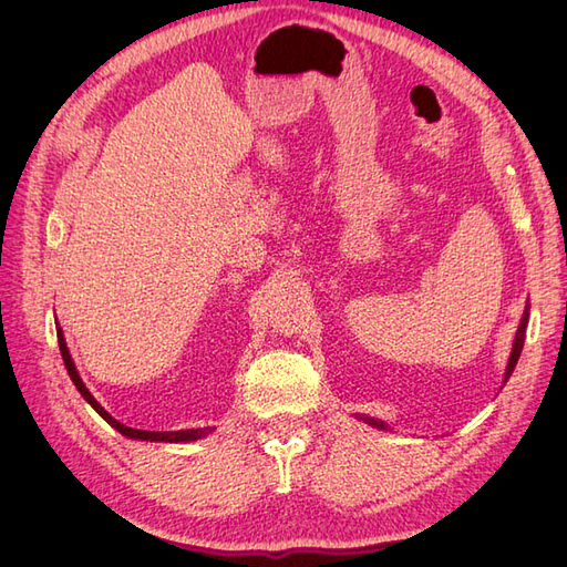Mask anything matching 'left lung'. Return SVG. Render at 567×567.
I'll use <instances>...</instances> for the list:
<instances>
[{
  "instance_id": "obj_1",
  "label": "left lung",
  "mask_w": 567,
  "mask_h": 567,
  "mask_svg": "<svg viewBox=\"0 0 567 567\" xmlns=\"http://www.w3.org/2000/svg\"><path fill=\"white\" fill-rule=\"evenodd\" d=\"M527 321H529V305H525V312H523V319L518 323V331H516V338H513V348H511V354H508V364H506V373H504V383L511 379L513 369H516L518 359H520V352H523V342H525V331H527ZM359 421L369 423L371 427H379V431H390V425L381 419H373V416H364V414H357Z\"/></svg>"
}]
</instances>
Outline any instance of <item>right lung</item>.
Here are the masks:
<instances>
[{
  "mask_svg": "<svg viewBox=\"0 0 567 567\" xmlns=\"http://www.w3.org/2000/svg\"><path fill=\"white\" fill-rule=\"evenodd\" d=\"M56 336H59V350H61V357H63V364H65V369H68V375H71V381L75 383V388L80 390V394L84 400H87L92 406H94V411L96 414L104 419V421H109L117 433H123L125 437H132V440H146V442H194V440H200V437H205V435H210L215 427H188V431H173V433H151V431H136V427H127V425H123L120 421H115L109 411L101 406L96 400H94V394L87 390V385L82 383V379H80V373H78V369H75V362H73V357H71V352H68V346H65V338H63V329L59 326V321H56Z\"/></svg>",
  "mask_w": 567,
  "mask_h": 567,
  "instance_id": "right-lung-1",
  "label": "right lung"
}]
</instances>
